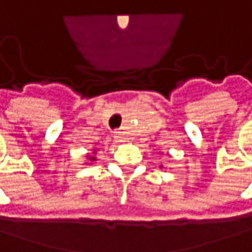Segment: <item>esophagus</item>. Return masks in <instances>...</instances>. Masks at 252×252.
<instances>
[{
	"instance_id": "34e87169",
	"label": "esophagus",
	"mask_w": 252,
	"mask_h": 252,
	"mask_svg": "<svg viewBox=\"0 0 252 252\" xmlns=\"http://www.w3.org/2000/svg\"><path fill=\"white\" fill-rule=\"evenodd\" d=\"M114 138H115V141H117V143H123V141H126V135H124V132H123V131H115Z\"/></svg>"
}]
</instances>
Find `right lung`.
<instances>
[{"mask_svg": "<svg viewBox=\"0 0 252 252\" xmlns=\"http://www.w3.org/2000/svg\"><path fill=\"white\" fill-rule=\"evenodd\" d=\"M94 153H96V150H93L92 155H87V159H89L90 162H94V160H96V155H94Z\"/></svg>", "mask_w": 252, "mask_h": 252, "instance_id": "add662e5", "label": "right lung"}]
</instances>
